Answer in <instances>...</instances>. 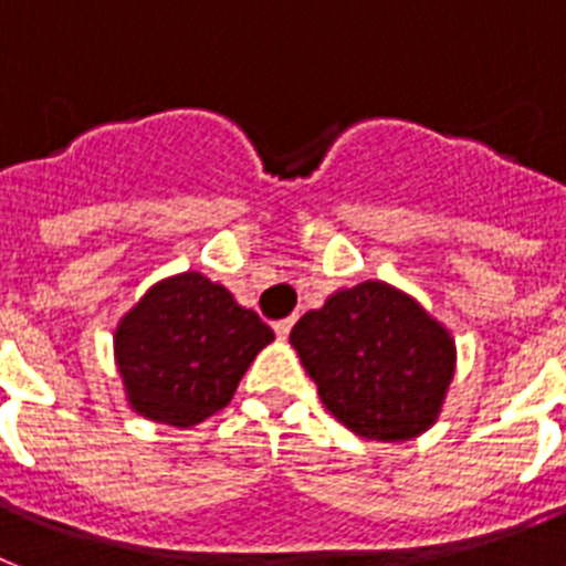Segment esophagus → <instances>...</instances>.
<instances>
[{"instance_id": "34e87169", "label": "esophagus", "mask_w": 566, "mask_h": 566, "mask_svg": "<svg viewBox=\"0 0 566 566\" xmlns=\"http://www.w3.org/2000/svg\"><path fill=\"white\" fill-rule=\"evenodd\" d=\"M293 316H287V319H279L273 325V331H275V336H279V339H287V334H291V327H293Z\"/></svg>"}]
</instances>
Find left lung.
Masks as SVG:
<instances>
[{
	"instance_id": "1",
	"label": "left lung",
	"mask_w": 566,
	"mask_h": 566,
	"mask_svg": "<svg viewBox=\"0 0 566 566\" xmlns=\"http://www.w3.org/2000/svg\"><path fill=\"white\" fill-rule=\"evenodd\" d=\"M291 345L327 411L382 443L429 429L454 374L449 331L382 282L356 284L307 311Z\"/></svg>"
}]
</instances>
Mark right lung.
Instances as JSON below:
<instances>
[{
	"label": "right lung",
	"instance_id": "add662e5",
	"mask_svg": "<svg viewBox=\"0 0 566 566\" xmlns=\"http://www.w3.org/2000/svg\"><path fill=\"white\" fill-rule=\"evenodd\" d=\"M273 342L259 313L201 273L155 284L117 325L114 356L137 415L187 429L232 400Z\"/></svg>",
	"mask_w": 566,
	"mask_h": 566
}]
</instances>
